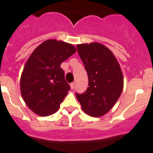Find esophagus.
<instances>
[{
    "label": "esophagus",
    "mask_w": 153,
    "mask_h": 153,
    "mask_svg": "<svg viewBox=\"0 0 153 153\" xmlns=\"http://www.w3.org/2000/svg\"><path fill=\"white\" fill-rule=\"evenodd\" d=\"M70 85H71V89H74V85H75V83H74V82H71V84H70Z\"/></svg>",
    "instance_id": "34e87169"
}]
</instances>
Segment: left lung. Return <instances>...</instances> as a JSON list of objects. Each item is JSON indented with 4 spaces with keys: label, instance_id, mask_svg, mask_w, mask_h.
<instances>
[{
    "label": "left lung",
    "instance_id": "obj_1",
    "mask_svg": "<svg viewBox=\"0 0 153 153\" xmlns=\"http://www.w3.org/2000/svg\"><path fill=\"white\" fill-rule=\"evenodd\" d=\"M78 53L88 74L89 87L75 94L83 111L100 117L111 109L123 89L120 66L111 51L104 45L93 42L77 45Z\"/></svg>",
    "mask_w": 153,
    "mask_h": 153
}]
</instances>
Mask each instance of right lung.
I'll list each match as a JSON object with an SVG mask.
<instances>
[{
    "mask_svg": "<svg viewBox=\"0 0 153 153\" xmlns=\"http://www.w3.org/2000/svg\"><path fill=\"white\" fill-rule=\"evenodd\" d=\"M76 52L67 42L49 39L33 51L23 68L20 90L29 108L40 116L58 111L71 87L60 64Z\"/></svg>",
    "mask_w": 153,
    "mask_h": 153,
    "instance_id": "add662e5",
    "label": "right lung"
}]
</instances>
